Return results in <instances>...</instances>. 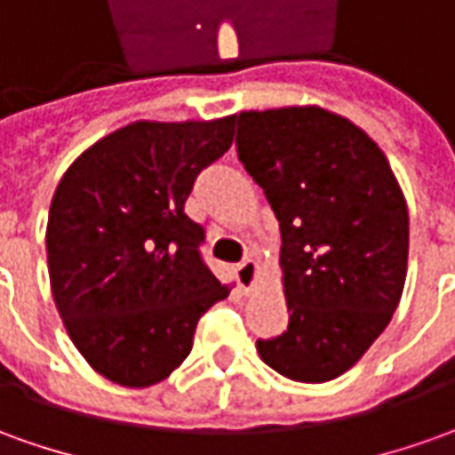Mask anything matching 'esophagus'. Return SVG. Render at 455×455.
I'll return each instance as SVG.
<instances>
[{
    "label": "esophagus",
    "mask_w": 455,
    "mask_h": 455,
    "mask_svg": "<svg viewBox=\"0 0 455 455\" xmlns=\"http://www.w3.org/2000/svg\"><path fill=\"white\" fill-rule=\"evenodd\" d=\"M256 261L253 259H243L241 264H236V281H239V286L243 291H251L253 281H256Z\"/></svg>",
    "instance_id": "34e87169"
}]
</instances>
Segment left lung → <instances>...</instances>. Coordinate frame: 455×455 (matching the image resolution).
I'll use <instances>...</instances> for the list:
<instances>
[{"instance_id": "1", "label": "left lung", "mask_w": 455, "mask_h": 455, "mask_svg": "<svg viewBox=\"0 0 455 455\" xmlns=\"http://www.w3.org/2000/svg\"><path fill=\"white\" fill-rule=\"evenodd\" d=\"M236 154L281 227L289 329L256 348L281 376L331 381L381 336L409 261V209L383 151L318 107L241 111Z\"/></svg>"}]
</instances>
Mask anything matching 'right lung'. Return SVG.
<instances>
[{
    "label": "right lung",
    "mask_w": 455,
    "mask_h": 455,
    "mask_svg": "<svg viewBox=\"0 0 455 455\" xmlns=\"http://www.w3.org/2000/svg\"><path fill=\"white\" fill-rule=\"evenodd\" d=\"M231 139L234 116L137 122L61 176L46 224L52 293L74 346L109 381L166 379L188 356L199 318L228 296L184 204Z\"/></svg>",
    "instance_id": "right-lung-1"
}]
</instances>
